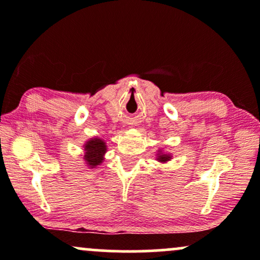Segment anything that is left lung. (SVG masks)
<instances>
[{
	"label": "left lung",
	"instance_id": "1",
	"mask_svg": "<svg viewBox=\"0 0 260 260\" xmlns=\"http://www.w3.org/2000/svg\"><path fill=\"white\" fill-rule=\"evenodd\" d=\"M171 159H172V154L166 153V151H164L162 149H159V150H157L156 160L159 161V162H161V164L169 162V161Z\"/></svg>",
	"mask_w": 260,
	"mask_h": 260
}]
</instances>
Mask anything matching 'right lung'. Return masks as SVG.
I'll list each match as a JSON object with an SVG mask.
<instances>
[{"instance_id": "add662e5", "label": "right lung", "mask_w": 260, "mask_h": 260, "mask_svg": "<svg viewBox=\"0 0 260 260\" xmlns=\"http://www.w3.org/2000/svg\"><path fill=\"white\" fill-rule=\"evenodd\" d=\"M83 148H84L83 160H84L86 168L96 169L98 166L103 164L107 151L105 140L99 138V137H92V138L86 140Z\"/></svg>"}]
</instances>
